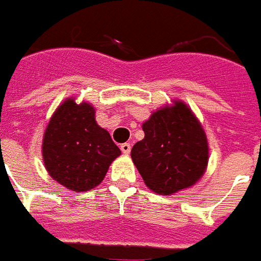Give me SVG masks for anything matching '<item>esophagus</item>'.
I'll list each match as a JSON object with an SVG mask.
<instances>
[{
	"label": "esophagus",
	"instance_id": "1",
	"mask_svg": "<svg viewBox=\"0 0 261 261\" xmlns=\"http://www.w3.org/2000/svg\"><path fill=\"white\" fill-rule=\"evenodd\" d=\"M121 151L123 154H129L130 153V144L129 143H122L121 144Z\"/></svg>",
	"mask_w": 261,
	"mask_h": 261
}]
</instances>
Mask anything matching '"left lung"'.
I'll return each mask as SVG.
<instances>
[{"label": "left lung", "mask_w": 261, "mask_h": 261, "mask_svg": "<svg viewBox=\"0 0 261 261\" xmlns=\"http://www.w3.org/2000/svg\"><path fill=\"white\" fill-rule=\"evenodd\" d=\"M143 130L144 139L133 146L130 155L151 191L172 195L199 180L208 146L201 125L184 102L154 112Z\"/></svg>", "instance_id": "left-lung-1"}]
</instances>
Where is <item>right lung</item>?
Listing matches in <instances>:
<instances>
[{
  "label": "right lung",
  "instance_id": "1",
  "mask_svg": "<svg viewBox=\"0 0 261 261\" xmlns=\"http://www.w3.org/2000/svg\"><path fill=\"white\" fill-rule=\"evenodd\" d=\"M121 154L110 133L100 128L94 108L72 98L58 107L45 129L43 159L53 179L75 192L96 188Z\"/></svg>",
  "mask_w": 261,
  "mask_h": 261
}]
</instances>
